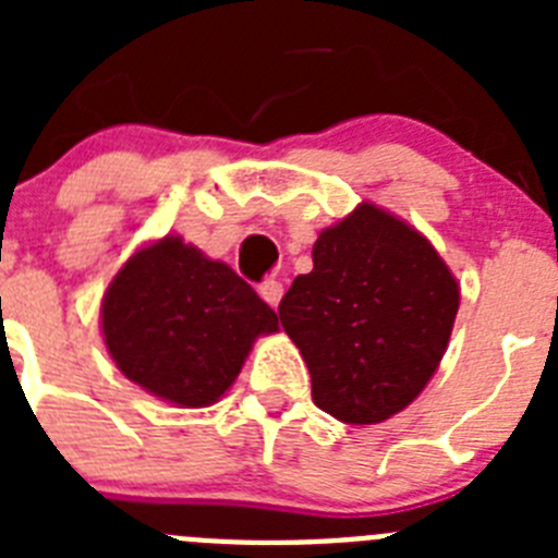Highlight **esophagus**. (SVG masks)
Masks as SVG:
<instances>
[{
	"label": "esophagus",
	"instance_id": "34e87169",
	"mask_svg": "<svg viewBox=\"0 0 558 558\" xmlns=\"http://www.w3.org/2000/svg\"><path fill=\"white\" fill-rule=\"evenodd\" d=\"M282 293H284L282 282H276V279H268V282L259 284V295H263L265 302H268L274 310L279 307V302H282Z\"/></svg>",
	"mask_w": 558,
	"mask_h": 558
}]
</instances>
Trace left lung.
<instances>
[{
	"mask_svg": "<svg viewBox=\"0 0 558 558\" xmlns=\"http://www.w3.org/2000/svg\"><path fill=\"white\" fill-rule=\"evenodd\" d=\"M458 282L425 234L363 204L318 234L313 270L279 304L313 377V402L377 425L425 391L450 343Z\"/></svg>",
	"mask_w": 558,
	"mask_h": 558,
	"instance_id": "1",
	"label": "left lung"
}]
</instances>
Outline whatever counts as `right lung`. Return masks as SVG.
I'll use <instances>...</instances> for the list:
<instances>
[{
  "instance_id": "1",
  "label": "right lung",
  "mask_w": 558,
  "mask_h": 558,
  "mask_svg": "<svg viewBox=\"0 0 558 558\" xmlns=\"http://www.w3.org/2000/svg\"><path fill=\"white\" fill-rule=\"evenodd\" d=\"M102 340L122 374L179 408L218 402L274 310L226 263L167 234L128 259L100 307Z\"/></svg>"
}]
</instances>
